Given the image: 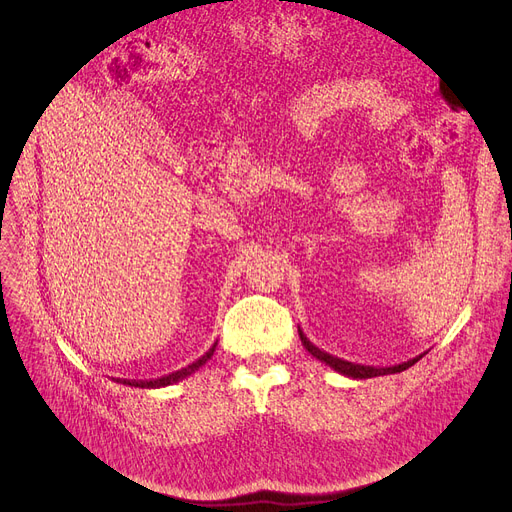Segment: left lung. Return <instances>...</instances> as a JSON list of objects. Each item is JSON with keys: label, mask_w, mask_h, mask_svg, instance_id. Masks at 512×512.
Masks as SVG:
<instances>
[{"label": "left lung", "mask_w": 512, "mask_h": 512, "mask_svg": "<svg viewBox=\"0 0 512 512\" xmlns=\"http://www.w3.org/2000/svg\"><path fill=\"white\" fill-rule=\"evenodd\" d=\"M298 332H300V338H302V344L306 346V350L316 356L318 360H322L324 364H328L330 369H334L336 373L344 375V377H350V379H373V377H381V375H395V373H403L407 371L409 367H413V364L423 358L427 352L415 356V358H409L407 362H401V364H393V367H371V364H356V362H348L344 358H338V356H332L330 352L318 348L314 342H310V338L302 332V328L298 326Z\"/></svg>", "instance_id": "obj_1"}]
</instances>
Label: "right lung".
I'll list each match as a JSON object with an SVG mask.
<instances>
[{
	"mask_svg": "<svg viewBox=\"0 0 512 512\" xmlns=\"http://www.w3.org/2000/svg\"><path fill=\"white\" fill-rule=\"evenodd\" d=\"M214 348H216V342L210 346V350H206L200 358H196L194 362H190L188 367L180 369V371H174L170 375H164V377H158V379H150V381H135V379H115L117 383L121 385H127V387H139V389H160V387H168V385H174V383H180L184 381L186 377L194 375L202 364H206V360L214 354Z\"/></svg>",
	"mask_w": 512,
	"mask_h": 512,
	"instance_id": "1",
	"label": "right lung"
}]
</instances>
